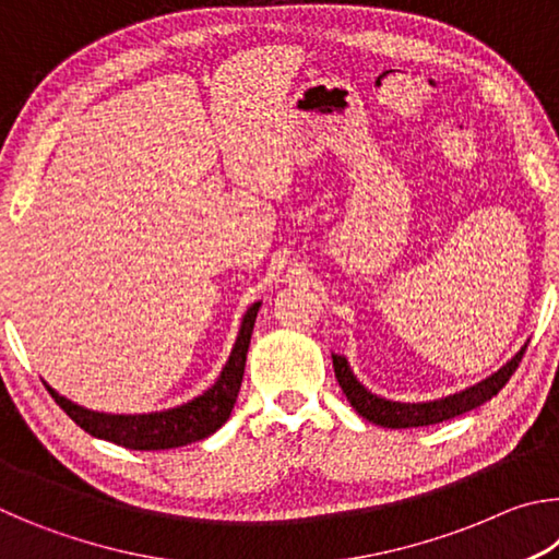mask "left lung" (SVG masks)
Returning a JSON list of instances; mask_svg holds the SVG:
<instances>
[{"label":"left lung","instance_id":"8db88e82","mask_svg":"<svg viewBox=\"0 0 559 559\" xmlns=\"http://www.w3.org/2000/svg\"><path fill=\"white\" fill-rule=\"evenodd\" d=\"M527 343L518 349V353L508 359V362L500 367L498 372H493L486 380H480L476 384L466 386V390L453 392L449 396H441V400H431V402H392L384 400V396L374 394L367 390V386L357 380L355 372L349 370L347 357L343 355H333V367H335V377L343 392L347 396V402L353 404V409L365 416L367 421L377 424V427L384 429H409V427H429V424H439L453 419V416L466 414L471 409H476L488 400L503 390L506 382L510 380V374L518 370L520 359L525 355Z\"/></svg>","mask_w":559,"mask_h":559}]
</instances>
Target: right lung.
<instances>
[{
  "label": "right lung",
  "mask_w": 559,
  "mask_h": 559,
  "mask_svg": "<svg viewBox=\"0 0 559 559\" xmlns=\"http://www.w3.org/2000/svg\"><path fill=\"white\" fill-rule=\"evenodd\" d=\"M261 308V300L253 302L241 318L239 335L231 347V355L226 359L222 374L210 390L202 392L194 400H189L173 409L163 412H147V414H106L93 412L86 406L66 400L53 386L46 384V390L56 400V404L79 424L83 431L91 437L112 441L118 447L135 449V451H159V449H177L187 447V443L202 441L212 437L222 424L229 419L231 409L236 404V396L241 390L243 367H246V353H249L253 323H257V313Z\"/></svg>",
  "instance_id": "1"
}]
</instances>
